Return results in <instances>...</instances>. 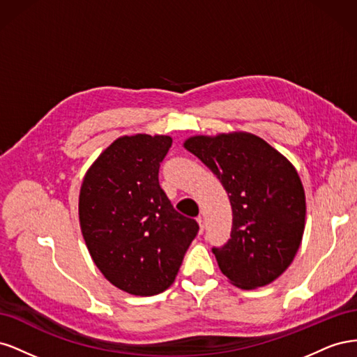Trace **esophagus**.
Wrapping results in <instances>:
<instances>
[{"label": "esophagus", "instance_id": "34e87169", "mask_svg": "<svg viewBox=\"0 0 357 357\" xmlns=\"http://www.w3.org/2000/svg\"><path fill=\"white\" fill-rule=\"evenodd\" d=\"M197 220H198V225H199V234H202L204 232V219L199 215Z\"/></svg>", "mask_w": 357, "mask_h": 357}]
</instances>
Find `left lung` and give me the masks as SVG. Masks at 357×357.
Instances as JSON below:
<instances>
[{
    "label": "left lung",
    "mask_w": 357,
    "mask_h": 357,
    "mask_svg": "<svg viewBox=\"0 0 357 357\" xmlns=\"http://www.w3.org/2000/svg\"><path fill=\"white\" fill-rule=\"evenodd\" d=\"M183 146L228 192L231 238L213 247L223 275L247 290L274 282L294 261L305 228V192L295 167L248 132L195 135Z\"/></svg>",
    "instance_id": "left-lung-1"
}]
</instances>
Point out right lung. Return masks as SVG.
Here are the masks:
<instances>
[{
	"mask_svg": "<svg viewBox=\"0 0 357 357\" xmlns=\"http://www.w3.org/2000/svg\"><path fill=\"white\" fill-rule=\"evenodd\" d=\"M171 144L168 135L117 138L80 188V228L92 261L113 286L137 296L162 294L174 283L199 229L159 186Z\"/></svg>",
	"mask_w": 357,
	"mask_h": 357,
	"instance_id": "right-lung-1",
	"label": "right lung"
}]
</instances>
